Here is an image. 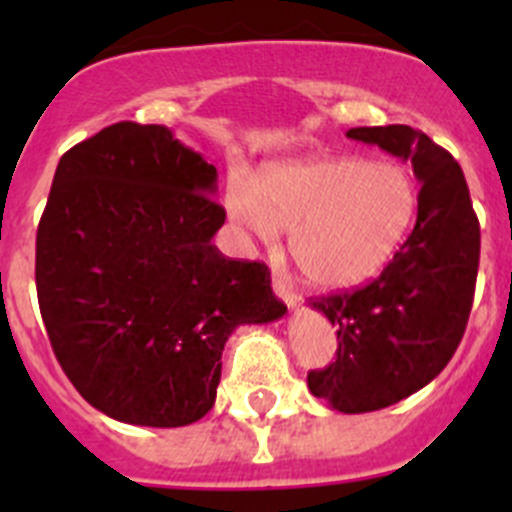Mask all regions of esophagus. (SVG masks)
<instances>
[{
	"label": "esophagus",
	"instance_id": "esophagus-1",
	"mask_svg": "<svg viewBox=\"0 0 512 512\" xmlns=\"http://www.w3.org/2000/svg\"><path fill=\"white\" fill-rule=\"evenodd\" d=\"M272 289H275V294L287 304V307H297L299 304V294L289 287L285 277H275V280H272Z\"/></svg>",
	"mask_w": 512,
	"mask_h": 512
}]
</instances>
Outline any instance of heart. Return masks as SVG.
I'll list each match as a JSON object with an SVG mask.
<instances>
[{
	"mask_svg": "<svg viewBox=\"0 0 512 512\" xmlns=\"http://www.w3.org/2000/svg\"><path fill=\"white\" fill-rule=\"evenodd\" d=\"M227 213L260 242L292 230L289 252L312 285L354 287L396 255L418 215L416 180L394 160L314 156L277 163L257 185L230 180Z\"/></svg>",
	"mask_w": 512,
	"mask_h": 512,
	"instance_id": "obj_1",
	"label": "heart"
}]
</instances>
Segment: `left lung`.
<instances>
[{"mask_svg": "<svg viewBox=\"0 0 512 512\" xmlns=\"http://www.w3.org/2000/svg\"><path fill=\"white\" fill-rule=\"evenodd\" d=\"M349 138L411 160L418 215L376 280L309 297L337 327V361L307 374L309 391L344 414L379 411L436 379L466 332L476 294L480 225L461 165L411 126H361Z\"/></svg>", "mask_w": 512, "mask_h": 512, "instance_id": "obj_1", "label": "left lung"}]
</instances>
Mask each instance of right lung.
I'll return each mask as SVG.
<instances>
[{
  "label": "right lung",
  "mask_w": 512,
  "mask_h": 512,
  "mask_svg": "<svg viewBox=\"0 0 512 512\" xmlns=\"http://www.w3.org/2000/svg\"><path fill=\"white\" fill-rule=\"evenodd\" d=\"M218 170L156 123L121 121L56 165L36 230V294L81 396L133 426L213 409L225 342L287 312L262 262L213 245Z\"/></svg>",
  "instance_id": "obj_1"
}]
</instances>
